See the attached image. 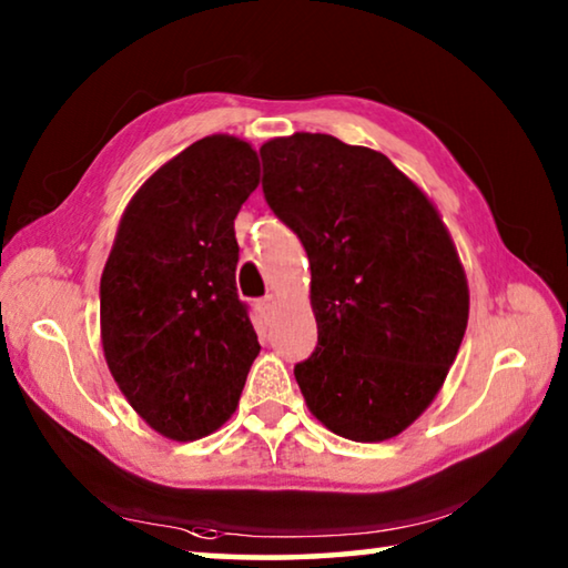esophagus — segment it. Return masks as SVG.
<instances>
[{"label":"esophagus","mask_w":568,"mask_h":568,"mask_svg":"<svg viewBox=\"0 0 568 568\" xmlns=\"http://www.w3.org/2000/svg\"><path fill=\"white\" fill-rule=\"evenodd\" d=\"M275 305H277V298H275V295H265V298H260V301H257V311L263 313V316H270V313L275 311Z\"/></svg>","instance_id":"obj_1"}]
</instances>
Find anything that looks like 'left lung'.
Instances as JSON below:
<instances>
[{"label":"left lung","mask_w":568,"mask_h":568,"mask_svg":"<svg viewBox=\"0 0 568 568\" xmlns=\"http://www.w3.org/2000/svg\"><path fill=\"white\" fill-rule=\"evenodd\" d=\"M263 192L311 263L318 346L295 364L313 417L354 443L397 437L437 397L470 291L427 194L379 151L328 136L270 139Z\"/></svg>","instance_id":"obj_1"}]
</instances>
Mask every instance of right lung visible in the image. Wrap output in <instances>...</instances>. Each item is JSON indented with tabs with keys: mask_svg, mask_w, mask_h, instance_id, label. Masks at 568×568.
<instances>
[{
	"mask_svg": "<svg viewBox=\"0 0 568 568\" xmlns=\"http://www.w3.org/2000/svg\"><path fill=\"white\" fill-rule=\"evenodd\" d=\"M257 184L247 141H194L133 194L103 267L108 368L139 417L176 443L232 417L260 354L235 287V217Z\"/></svg>",
	"mask_w": 568,
	"mask_h": 568,
	"instance_id": "obj_1",
	"label": "right lung"
}]
</instances>
